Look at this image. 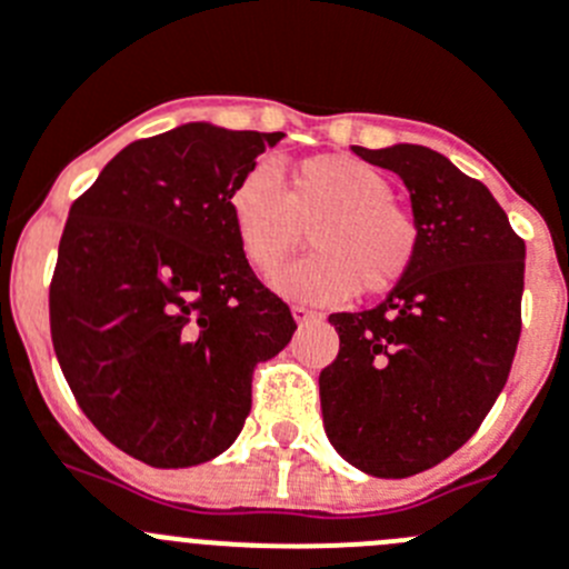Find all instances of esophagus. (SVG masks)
Segmentation results:
<instances>
[{
  "instance_id": "1",
  "label": "esophagus",
  "mask_w": 569,
  "mask_h": 569,
  "mask_svg": "<svg viewBox=\"0 0 569 569\" xmlns=\"http://www.w3.org/2000/svg\"><path fill=\"white\" fill-rule=\"evenodd\" d=\"M293 319L299 321V325H305V321H316V319H321V312H319V310H312V307L296 305V307H293Z\"/></svg>"
}]
</instances>
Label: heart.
I'll return each mask as SVG.
<instances>
[{"label": "heart", "mask_w": 569, "mask_h": 569, "mask_svg": "<svg viewBox=\"0 0 569 569\" xmlns=\"http://www.w3.org/2000/svg\"><path fill=\"white\" fill-rule=\"evenodd\" d=\"M392 182L347 154H316L290 171L288 189L270 166H257L231 191V220L244 257L270 276L307 242L319 253L273 279L301 301H341L361 290L389 293L415 268L420 228L392 200Z\"/></svg>", "instance_id": "b5f03b06"}]
</instances>
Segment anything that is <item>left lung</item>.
<instances>
[{
    "label": "left lung",
    "mask_w": 569,
    "mask_h": 569,
    "mask_svg": "<svg viewBox=\"0 0 569 569\" xmlns=\"http://www.w3.org/2000/svg\"><path fill=\"white\" fill-rule=\"evenodd\" d=\"M352 152L406 182L420 250L378 307L330 316L341 349L319 375L321 415L349 466L403 479L466 446L497 403L522 332L525 239L426 146Z\"/></svg>",
    "instance_id": "left-lung-1"
}]
</instances>
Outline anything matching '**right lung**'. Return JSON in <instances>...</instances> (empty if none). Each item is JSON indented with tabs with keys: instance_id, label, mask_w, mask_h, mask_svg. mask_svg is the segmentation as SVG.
<instances>
[{
	"instance_id": "add662e5",
	"label": "right lung",
	"mask_w": 569,
	"mask_h": 569,
	"mask_svg": "<svg viewBox=\"0 0 569 569\" xmlns=\"http://www.w3.org/2000/svg\"><path fill=\"white\" fill-rule=\"evenodd\" d=\"M281 132L186 123L129 143L70 208L50 336L81 411L152 468L222 455L293 312L250 270L231 191Z\"/></svg>"
}]
</instances>
